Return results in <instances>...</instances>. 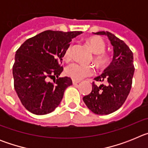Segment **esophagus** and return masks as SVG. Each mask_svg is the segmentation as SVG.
Wrapping results in <instances>:
<instances>
[{"label": "esophagus", "mask_w": 148, "mask_h": 148, "mask_svg": "<svg viewBox=\"0 0 148 148\" xmlns=\"http://www.w3.org/2000/svg\"><path fill=\"white\" fill-rule=\"evenodd\" d=\"M79 82H80L79 81H75V80H74V79L73 80V84H74V85H77V84H78Z\"/></svg>", "instance_id": "obj_1"}]
</instances>
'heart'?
<instances>
[{
    "label": "heart",
    "instance_id": "b5f03b06",
    "mask_svg": "<svg viewBox=\"0 0 148 148\" xmlns=\"http://www.w3.org/2000/svg\"><path fill=\"white\" fill-rule=\"evenodd\" d=\"M87 42L92 52L96 54L95 56V60L98 64L104 65L106 63H108L109 57L104 53L106 48V44L104 40L99 37H91L88 39ZM72 49L73 45L70 44L66 49L64 55V58L67 61L72 58ZM93 73L94 69L92 66L78 62L72 63L66 66L65 69L66 75L74 80H81L85 77L92 75Z\"/></svg>",
    "mask_w": 148,
    "mask_h": 148
}]
</instances>
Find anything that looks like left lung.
I'll use <instances>...</instances> for the list:
<instances>
[{
    "label": "left lung",
    "mask_w": 148,
    "mask_h": 148,
    "mask_svg": "<svg viewBox=\"0 0 148 148\" xmlns=\"http://www.w3.org/2000/svg\"><path fill=\"white\" fill-rule=\"evenodd\" d=\"M94 34L108 36L113 47V58L104 73L94 78L108 84L98 87L92 82V91L84 96L83 101L92 113L108 115L119 109L130 93L135 70L133 54L128 46L113 34L104 31Z\"/></svg>",
    "instance_id": "1"
}]
</instances>
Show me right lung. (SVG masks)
Returning a JSON list of instances; mask_svg holds the SVG:
<instances>
[{
    "instance_id": "obj_1",
    "label": "right lung",
    "mask_w": 148,
    "mask_h": 148,
    "mask_svg": "<svg viewBox=\"0 0 148 148\" xmlns=\"http://www.w3.org/2000/svg\"><path fill=\"white\" fill-rule=\"evenodd\" d=\"M82 33L47 30L18 48L12 66L14 87L27 110L45 115L59 105L65 90L73 84L69 77L58 78L63 71L61 63L72 39ZM53 77L55 82L51 83L48 80Z\"/></svg>"
}]
</instances>
